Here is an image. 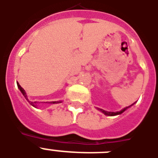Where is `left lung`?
<instances>
[{
	"instance_id": "1",
	"label": "left lung",
	"mask_w": 158,
	"mask_h": 158,
	"mask_svg": "<svg viewBox=\"0 0 158 158\" xmlns=\"http://www.w3.org/2000/svg\"><path fill=\"white\" fill-rule=\"evenodd\" d=\"M128 107H129V106L124 108L123 110H121L120 111H117V112H109V111H106V110H102V109H100V110H101L102 112L104 113V114H105V115H120V114L123 113L125 110H126V109H127Z\"/></svg>"
}]
</instances>
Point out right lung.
<instances>
[{
	"label": "right lung",
	"instance_id": "obj_1",
	"mask_svg": "<svg viewBox=\"0 0 158 158\" xmlns=\"http://www.w3.org/2000/svg\"><path fill=\"white\" fill-rule=\"evenodd\" d=\"M17 85H18V88H19V90H20L21 93L23 94V96H24V98H26V100H28V98H27V95H26V94H25V91H24L23 88H22V87H21L20 85H19V83H17ZM28 102H29V103H30L32 106H36V105H35L36 102H29V101H28ZM59 102H50V103L51 104H52V103L55 104V103H59Z\"/></svg>",
	"mask_w": 158,
	"mask_h": 158
}]
</instances>
